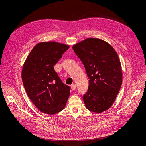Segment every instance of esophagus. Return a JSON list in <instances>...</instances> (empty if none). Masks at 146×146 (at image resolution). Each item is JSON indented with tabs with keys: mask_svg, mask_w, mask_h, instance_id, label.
Returning <instances> with one entry per match:
<instances>
[{
	"mask_svg": "<svg viewBox=\"0 0 146 146\" xmlns=\"http://www.w3.org/2000/svg\"><path fill=\"white\" fill-rule=\"evenodd\" d=\"M71 88L72 89V90L74 91L76 90V86L75 84H72L71 86Z\"/></svg>",
	"mask_w": 146,
	"mask_h": 146,
	"instance_id": "1",
	"label": "esophagus"
}]
</instances>
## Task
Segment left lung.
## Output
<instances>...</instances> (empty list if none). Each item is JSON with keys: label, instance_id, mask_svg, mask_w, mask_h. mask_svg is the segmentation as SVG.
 <instances>
[{"label": "left lung", "instance_id": "obj_1", "mask_svg": "<svg viewBox=\"0 0 146 146\" xmlns=\"http://www.w3.org/2000/svg\"><path fill=\"white\" fill-rule=\"evenodd\" d=\"M73 49L89 79L88 91L82 96L86 108L96 113L108 110L122 84V73L117 52L106 41L94 38L81 41Z\"/></svg>", "mask_w": 146, "mask_h": 146}]
</instances>
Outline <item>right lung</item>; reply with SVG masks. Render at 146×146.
<instances>
[{
	"label": "right lung",
	"mask_w": 146,
	"mask_h": 146,
	"mask_svg": "<svg viewBox=\"0 0 146 146\" xmlns=\"http://www.w3.org/2000/svg\"><path fill=\"white\" fill-rule=\"evenodd\" d=\"M69 48L54 41L36 45L28 56L22 70L26 92L42 113L55 114L65 108L70 88L62 82L54 66Z\"/></svg>",
	"instance_id": "1"
}]
</instances>
